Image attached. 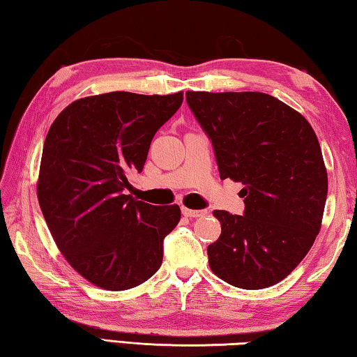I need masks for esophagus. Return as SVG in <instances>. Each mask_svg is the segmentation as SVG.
<instances>
[{"instance_id": "obj_1", "label": "esophagus", "mask_w": 357, "mask_h": 357, "mask_svg": "<svg viewBox=\"0 0 357 357\" xmlns=\"http://www.w3.org/2000/svg\"><path fill=\"white\" fill-rule=\"evenodd\" d=\"M181 211H183V214L185 217H202V215L206 214V211H203V209H189L185 206L181 208Z\"/></svg>"}]
</instances>
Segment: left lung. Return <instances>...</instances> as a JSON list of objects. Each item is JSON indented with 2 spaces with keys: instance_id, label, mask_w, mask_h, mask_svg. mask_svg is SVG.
<instances>
[{
  "instance_id": "1",
  "label": "left lung",
  "mask_w": 357,
  "mask_h": 357,
  "mask_svg": "<svg viewBox=\"0 0 357 357\" xmlns=\"http://www.w3.org/2000/svg\"><path fill=\"white\" fill-rule=\"evenodd\" d=\"M185 99L213 142L220 178L244 184V215L214 211L222 233L208 245L211 269L238 288L275 285L321 228L328 172L315 132L264 93L187 91Z\"/></svg>"
}]
</instances>
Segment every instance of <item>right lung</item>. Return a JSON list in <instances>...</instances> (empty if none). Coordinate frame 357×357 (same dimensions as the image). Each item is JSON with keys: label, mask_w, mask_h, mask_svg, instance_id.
Returning <instances> with one entry per match:
<instances>
[{"label": "right lung", "mask_w": 357, "mask_h": 357, "mask_svg": "<svg viewBox=\"0 0 357 357\" xmlns=\"http://www.w3.org/2000/svg\"><path fill=\"white\" fill-rule=\"evenodd\" d=\"M183 104V91H114L72 102L48 130L38 198L68 263L93 285L123 291L153 277L181 209L126 195L143 170L155 132Z\"/></svg>", "instance_id": "add662e5"}]
</instances>
